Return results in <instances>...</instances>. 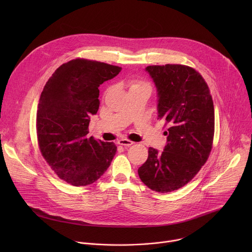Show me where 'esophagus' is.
<instances>
[{"label": "esophagus", "mask_w": 252, "mask_h": 252, "mask_svg": "<svg viewBox=\"0 0 252 252\" xmlns=\"http://www.w3.org/2000/svg\"><path fill=\"white\" fill-rule=\"evenodd\" d=\"M118 143L120 146H124V147H130L132 146L134 142H132L131 140H128V139H120L118 140Z\"/></svg>", "instance_id": "34e87169"}]
</instances>
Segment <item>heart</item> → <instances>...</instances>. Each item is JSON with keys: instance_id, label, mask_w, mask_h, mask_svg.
I'll use <instances>...</instances> for the list:
<instances>
[{"instance_id": "1", "label": "heart", "mask_w": 252, "mask_h": 252, "mask_svg": "<svg viewBox=\"0 0 252 252\" xmlns=\"http://www.w3.org/2000/svg\"><path fill=\"white\" fill-rule=\"evenodd\" d=\"M134 89H142V90H147L148 92H151V86L147 83H143L140 81H132L130 85V90Z\"/></svg>"}]
</instances>
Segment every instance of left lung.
I'll use <instances>...</instances> for the list:
<instances>
[{"label": "left lung", "instance_id": "1", "mask_svg": "<svg viewBox=\"0 0 252 252\" xmlns=\"http://www.w3.org/2000/svg\"><path fill=\"white\" fill-rule=\"evenodd\" d=\"M146 70L158 92V120L168 126L166 146L137 170L149 189L170 192L185 187L206 162L214 135V107L207 84L194 68L184 64L149 65Z\"/></svg>", "mask_w": 252, "mask_h": 252}]
</instances>
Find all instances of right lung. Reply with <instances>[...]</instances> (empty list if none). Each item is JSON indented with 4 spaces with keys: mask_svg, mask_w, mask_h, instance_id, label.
<instances>
[{
    "mask_svg": "<svg viewBox=\"0 0 252 252\" xmlns=\"http://www.w3.org/2000/svg\"><path fill=\"white\" fill-rule=\"evenodd\" d=\"M122 67L85 59L59 66L47 82L37 112L42 156L57 175L75 187L92 185L111 165L114 142L88 137L91 116L99 106V85Z\"/></svg>",
    "mask_w": 252,
    "mask_h": 252,
    "instance_id": "right-lung-1",
    "label": "right lung"
}]
</instances>
